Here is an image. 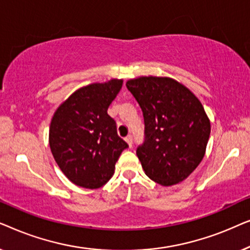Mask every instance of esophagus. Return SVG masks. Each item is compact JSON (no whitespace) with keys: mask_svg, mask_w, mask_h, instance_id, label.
Here are the masks:
<instances>
[{"mask_svg":"<svg viewBox=\"0 0 250 250\" xmlns=\"http://www.w3.org/2000/svg\"><path fill=\"white\" fill-rule=\"evenodd\" d=\"M125 141L128 143L129 146H132V145H133V138H132V135H127V136H126Z\"/></svg>","mask_w":250,"mask_h":250,"instance_id":"34e87169","label":"esophagus"}]
</instances>
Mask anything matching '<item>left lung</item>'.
Here are the masks:
<instances>
[{
	"mask_svg": "<svg viewBox=\"0 0 250 250\" xmlns=\"http://www.w3.org/2000/svg\"><path fill=\"white\" fill-rule=\"evenodd\" d=\"M145 118V142L136 149L142 168L160 186L186 180L205 156L210 122L198 98L168 77L126 83Z\"/></svg>",
	"mask_w": 250,
	"mask_h": 250,
	"instance_id": "8db88e82",
	"label": "left lung"
}]
</instances>
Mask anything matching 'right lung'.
I'll return each mask as SVG.
<instances>
[{
	"label": "right lung",
	"instance_id": "right-lung-1",
	"mask_svg": "<svg viewBox=\"0 0 250 250\" xmlns=\"http://www.w3.org/2000/svg\"><path fill=\"white\" fill-rule=\"evenodd\" d=\"M122 85V80L87 85L54 112L49 133L51 152L68 180L78 187L104 186L114 175L123 150L128 148L107 112Z\"/></svg>",
	"mask_w": 250,
	"mask_h": 250
}]
</instances>
